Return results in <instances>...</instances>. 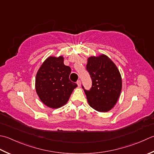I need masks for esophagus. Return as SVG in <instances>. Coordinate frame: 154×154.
Returning <instances> with one entry per match:
<instances>
[{"label":"esophagus","mask_w":154,"mask_h":154,"mask_svg":"<svg viewBox=\"0 0 154 154\" xmlns=\"http://www.w3.org/2000/svg\"><path fill=\"white\" fill-rule=\"evenodd\" d=\"M77 85H78V86H79V87H81V81H80V80H78V81H77Z\"/></svg>","instance_id":"esophagus-1"}]
</instances>
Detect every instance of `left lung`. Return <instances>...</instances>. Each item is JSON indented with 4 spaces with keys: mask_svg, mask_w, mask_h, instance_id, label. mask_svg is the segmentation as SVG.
I'll return each mask as SVG.
<instances>
[{
    "mask_svg": "<svg viewBox=\"0 0 154 154\" xmlns=\"http://www.w3.org/2000/svg\"><path fill=\"white\" fill-rule=\"evenodd\" d=\"M92 86H82L90 106L99 112H107L117 103L122 91V77L118 69L107 56L91 57L86 66Z\"/></svg>",
    "mask_w": 154,
    "mask_h": 154,
    "instance_id": "1",
    "label": "left lung"
}]
</instances>
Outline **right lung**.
Returning <instances> with one entry per match:
<instances>
[{
  "mask_svg": "<svg viewBox=\"0 0 154 154\" xmlns=\"http://www.w3.org/2000/svg\"><path fill=\"white\" fill-rule=\"evenodd\" d=\"M63 57H49L36 75L35 89L41 101L51 108H59L67 103L77 85L69 79L71 68L63 63Z\"/></svg>",
  "mask_w": 154,
  "mask_h": 154,
  "instance_id": "right-lung-1",
  "label": "right lung"
}]
</instances>
